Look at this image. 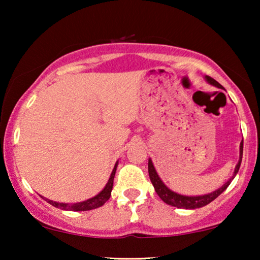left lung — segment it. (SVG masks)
Here are the masks:
<instances>
[{
    "label": "left lung",
    "instance_id": "1",
    "mask_svg": "<svg viewBox=\"0 0 260 260\" xmlns=\"http://www.w3.org/2000/svg\"><path fill=\"white\" fill-rule=\"evenodd\" d=\"M205 79L207 80L209 84L213 85V86L222 88L221 85H220L216 80L213 79V78L206 76ZM243 144H244V142L241 141V143H240L239 162H238V165L236 166V169H234L233 176L231 177V179L227 181V182L223 184V186L218 188V189H216V190L212 191V193H209V194L199 195V197H187V195H181V194L175 193V191L170 190L169 188L167 187L166 184L162 182V180L159 179L158 174H157V172H156L154 165H152V161H151L150 158H149V162H148L149 177H150V181H151L152 186H154V188H155V191H156V193H157L158 197L161 198L162 200L166 202L167 205L174 206V207L184 208V209H195V208L204 207V206L208 205L209 202H212L213 200H214V199L218 198L219 195L221 194L222 191L225 190L226 188L230 186L231 181L234 179V176H236L237 173L239 172V168H240V165H241V159H243Z\"/></svg>",
    "mask_w": 260,
    "mask_h": 260
}]
</instances>
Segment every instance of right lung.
<instances>
[{"instance_id":"obj_1","label":"right lung","mask_w":260,"mask_h":260,"mask_svg":"<svg viewBox=\"0 0 260 260\" xmlns=\"http://www.w3.org/2000/svg\"><path fill=\"white\" fill-rule=\"evenodd\" d=\"M117 166H118V162H116L115 168H113L111 175H110V179L106 183V186L104 187L101 193L95 195V197L88 199V200L81 201V202H77V204H62V202H56L53 200H48V199H45L46 201L48 202L49 205L54 206L56 208L63 209V211H73V212H83V211H91V209L98 208L105 204L106 201L109 200L110 197H111V190H112V186H113V179H115V174H116V169Z\"/></svg>"}]
</instances>
